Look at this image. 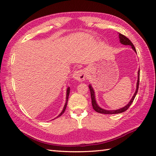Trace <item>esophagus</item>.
<instances>
[{
    "instance_id": "obj_1",
    "label": "esophagus",
    "mask_w": 156,
    "mask_h": 156,
    "mask_svg": "<svg viewBox=\"0 0 156 156\" xmlns=\"http://www.w3.org/2000/svg\"><path fill=\"white\" fill-rule=\"evenodd\" d=\"M86 76H87L86 71L84 69H80V70L76 71V72L73 73V78L76 80L83 82L86 79Z\"/></svg>"
}]
</instances>
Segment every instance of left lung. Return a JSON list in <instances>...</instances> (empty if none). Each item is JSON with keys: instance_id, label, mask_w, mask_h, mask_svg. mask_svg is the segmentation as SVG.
<instances>
[{"instance_id": "obj_1", "label": "left lung", "mask_w": 156, "mask_h": 156, "mask_svg": "<svg viewBox=\"0 0 156 156\" xmlns=\"http://www.w3.org/2000/svg\"><path fill=\"white\" fill-rule=\"evenodd\" d=\"M118 36H119L120 42L121 44H124V45H130L132 49H133L136 53H137L135 47H134L133 43H131V41L129 40L128 38H126L125 36H124L121 34H119V35ZM139 82H140V69L138 72V80H137V84H136V91H135V93H134L133 97H132V98L131 99V100L129 101V102L127 105H125L124 107L120 108V109H117V110H106V109H102V108H101V107H100L96 100V97H95V92H94V89H93V87H92V86L91 85V84H89V90H90V93H91V103H92V106H93V109L98 113H104V114H115V113H120L125 112V111L127 110L128 108L130 107V105H131L132 102H133L134 98H135L137 93H138V87H139Z\"/></svg>"}]
</instances>
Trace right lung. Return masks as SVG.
Here are the masks:
<instances>
[{"label":"right lung","mask_w":156,"mask_h":156,"mask_svg":"<svg viewBox=\"0 0 156 156\" xmlns=\"http://www.w3.org/2000/svg\"><path fill=\"white\" fill-rule=\"evenodd\" d=\"M69 92H70V88H69V87H68L67 89V94H66V102H65V106H64V107H63V109L62 110L61 113H60V114L58 115L56 118L60 117V116L61 115L62 113L65 112V111L66 109V107H67V101H68V98H69ZM54 119H55V118H54ZM54 119H53V120H54Z\"/></svg>","instance_id":"right-lung-1"}]
</instances>
